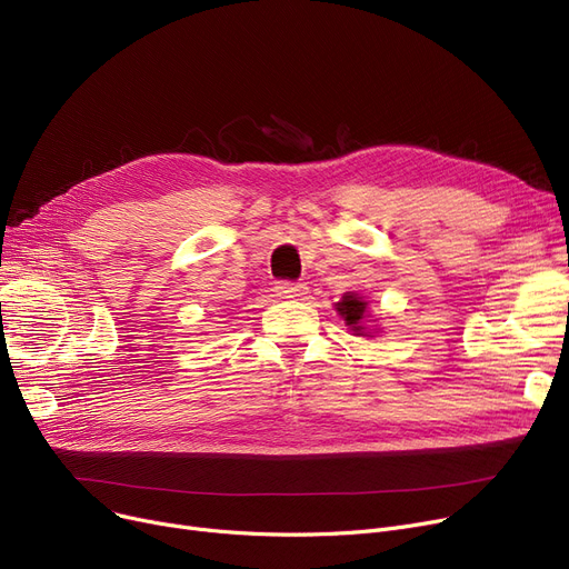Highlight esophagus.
<instances>
[{
	"mask_svg": "<svg viewBox=\"0 0 569 569\" xmlns=\"http://www.w3.org/2000/svg\"><path fill=\"white\" fill-rule=\"evenodd\" d=\"M277 295L281 300H300V297L307 295L305 283H292V281H279L277 283Z\"/></svg>",
	"mask_w": 569,
	"mask_h": 569,
	"instance_id": "esophagus-1",
	"label": "esophagus"
}]
</instances>
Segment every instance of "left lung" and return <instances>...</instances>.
Wrapping results in <instances>:
<instances>
[{"instance_id": "1", "label": "left lung", "mask_w": 569, "mask_h": 569, "mask_svg": "<svg viewBox=\"0 0 569 569\" xmlns=\"http://www.w3.org/2000/svg\"><path fill=\"white\" fill-rule=\"evenodd\" d=\"M337 313L343 318V322L348 325V330L355 337H373L376 330L371 327V313H369V302L365 300L362 295L357 292H346L341 300L335 305Z\"/></svg>"}]
</instances>
